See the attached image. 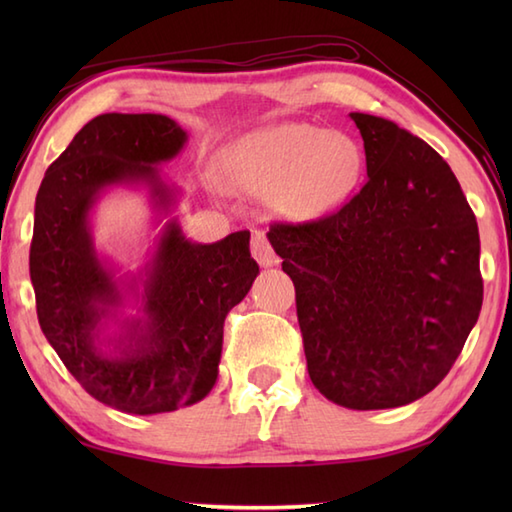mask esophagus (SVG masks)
I'll return each instance as SVG.
<instances>
[{
	"label": "esophagus",
	"instance_id": "34e87169",
	"mask_svg": "<svg viewBox=\"0 0 512 512\" xmlns=\"http://www.w3.org/2000/svg\"><path fill=\"white\" fill-rule=\"evenodd\" d=\"M250 253H253L257 262L266 268L279 264V257L273 250V246H270L264 231H253V239H250Z\"/></svg>",
	"mask_w": 512,
	"mask_h": 512
}]
</instances>
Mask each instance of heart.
Masks as SVG:
<instances>
[{
  "instance_id": "1",
  "label": "heart",
  "mask_w": 512,
  "mask_h": 512,
  "mask_svg": "<svg viewBox=\"0 0 512 512\" xmlns=\"http://www.w3.org/2000/svg\"><path fill=\"white\" fill-rule=\"evenodd\" d=\"M363 171V149L352 136L310 123L259 129L224 154L228 187L273 195V206L288 220H317L339 209Z\"/></svg>"
}]
</instances>
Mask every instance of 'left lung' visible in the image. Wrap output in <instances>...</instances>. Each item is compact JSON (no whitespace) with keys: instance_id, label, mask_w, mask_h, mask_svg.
I'll return each mask as SVG.
<instances>
[{"instance_id":"1","label":"left lung","mask_w":512,"mask_h":512,"mask_svg":"<svg viewBox=\"0 0 512 512\" xmlns=\"http://www.w3.org/2000/svg\"><path fill=\"white\" fill-rule=\"evenodd\" d=\"M367 180L339 211L273 224L268 239L297 290L308 374L358 411L429 394L482 310L480 233L436 149L380 116L350 114Z\"/></svg>"}]
</instances>
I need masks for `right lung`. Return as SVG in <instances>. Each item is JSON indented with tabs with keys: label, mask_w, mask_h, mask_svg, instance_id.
Wrapping results in <instances>:
<instances>
[{
	"label": "right lung",
	"mask_w": 512,
	"mask_h": 512,
	"mask_svg": "<svg viewBox=\"0 0 512 512\" xmlns=\"http://www.w3.org/2000/svg\"><path fill=\"white\" fill-rule=\"evenodd\" d=\"M184 143L187 132L169 116L101 114L48 167L35 202L30 279L41 330L92 398L138 416L189 407L209 394L226 314L259 273L248 231L195 244L171 220L140 277L143 317L123 321L116 355L101 350V323L123 306V290L96 255L92 206L114 184H147L167 211L173 191L158 165Z\"/></svg>",
	"instance_id": "obj_1"
}]
</instances>
